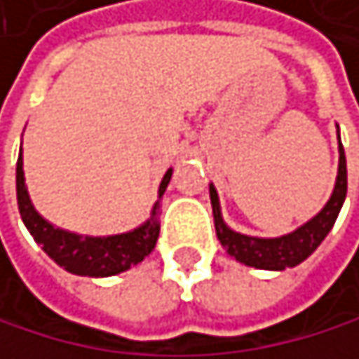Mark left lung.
I'll use <instances>...</instances> for the list:
<instances>
[{"label": "left lung", "mask_w": 359, "mask_h": 359, "mask_svg": "<svg viewBox=\"0 0 359 359\" xmlns=\"http://www.w3.org/2000/svg\"><path fill=\"white\" fill-rule=\"evenodd\" d=\"M340 139V135H338ZM209 196H211V207H213V222H215V235H218L220 244L226 248L231 257L242 262L244 266L262 268V270H285L294 268L301 262H305L312 255L318 244L327 238V233L332 231L338 213L342 209L344 196H346V158H344V148L340 144V163H338V178L332 198L327 205L316 213L312 220L299 226L281 238H248V235L235 233L229 229L222 220L220 213V201L218 191L213 185H209Z\"/></svg>", "instance_id": "obj_1"}]
</instances>
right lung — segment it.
<instances>
[{"label": "right lung", "instance_id": "right-lung-1", "mask_svg": "<svg viewBox=\"0 0 359 359\" xmlns=\"http://www.w3.org/2000/svg\"><path fill=\"white\" fill-rule=\"evenodd\" d=\"M170 178L172 170H168L163 176L161 187H158V198L163 196ZM17 203L21 220L30 231L34 242L41 244V248L58 266L80 277H111L137 266L156 246L158 229H161V224H158V207H161V203L158 201L152 207L150 220L130 233L109 235V238H89V235L82 238V235L52 226L43 215H39V211L30 203V196H27L25 189L21 154L17 161Z\"/></svg>", "mask_w": 359, "mask_h": 359}]
</instances>
